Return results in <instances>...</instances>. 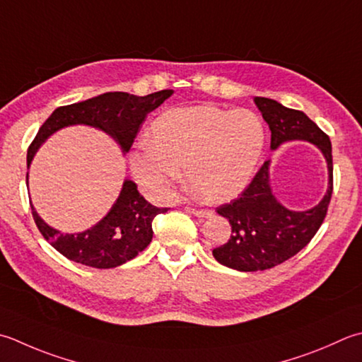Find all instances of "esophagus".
<instances>
[{
  "label": "esophagus",
  "instance_id": "obj_1",
  "mask_svg": "<svg viewBox=\"0 0 362 362\" xmlns=\"http://www.w3.org/2000/svg\"><path fill=\"white\" fill-rule=\"evenodd\" d=\"M189 214H193L194 216H199V218H209L211 215L210 210H204V209H188Z\"/></svg>",
  "mask_w": 362,
  "mask_h": 362
}]
</instances>
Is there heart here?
<instances>
[{
  "mask_svg": "<svg viewBox=\"0 0 362 362\" xmlns=\"http://www.w3.org/2000/svg\"><path fill=\"white\" fill-rule=\"evenodd\" d=\"M148 143L130 153L134 179L148 193L165 196L185 168L197 194L224 202L252 179L265 147V125L251 110L185 106L155 119Z\"/></svg>",
  "mask_w": 362,
  "mask_h": 362,
  "instance_id": "obj_1",
  "label": "heart"
}]
</instances>
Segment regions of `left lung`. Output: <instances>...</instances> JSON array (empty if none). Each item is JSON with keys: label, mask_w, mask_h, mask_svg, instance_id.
Masks as SVG:
<instances>
[{"label": "left lung", "mask_w": 362, "mask_h": 362, "mask_svg": "<svg viewBox=\"0 0 362 362\" xmlns=\"http://www.w3.org/2000/svg\"><path fill=\"white\" fill-rule=\"evenodd\" d=\"M272 130V151L287 141H308L318 147L328 166V189L315 207L295 211L284 207L272 191L270 160L264 163L240 197L216 211L230 224L228 243L215 247L214 257L238 272H262L293 257L320 229L332 194L331 141L303 111L286 108L272 98L254 97Z\"/></svg>", "instance_id": "obj_1"}]
</instances>
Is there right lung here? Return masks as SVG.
<instances>
[{"mask_svg":"<svg viewBox=\"0 0 362 362\" xmlns=\"http://www.w3.org/2000/svg\"><path fill=\"white\" fill-rule=\"evenodd\" d=\"M173 94V89L144 97L132 95L129 92H106L89 100L56 108L28 148V168L37 148L53 133L70 125H89L105 132L116 141L125 155L148 112L157 110ZM31 210L40 233L56 251L76 264L92 268H115L136 257L152 242L153 218L168 211L148 204L139 194L136 183L129 179L124 180L119 197L108 214L83 232L62 233L48 226L33 204Z\"/></svg>","mask_w":362,"mask_h":362,"instance_id":"1","label":"right lung"}]
</instances>
